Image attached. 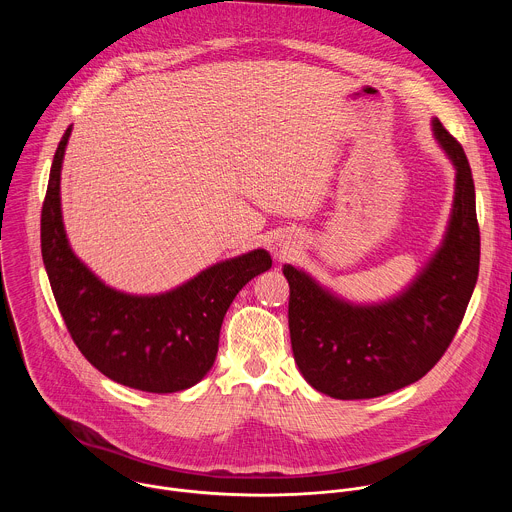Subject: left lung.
Here are the masks:
<instances>
[{
	"label": "left lung",
	"mask_w": 512,
	"mask_h": 512,
	"mask_svg": "<svg viewBox=\"0 0 512 512\" xmlns=\"http://www.w3.org/2000/svg\"><path fill=\"white\" fill-rule=\"evenodd\" d=\"M456 168V192L442 247L399 296L356 306L306 271L283 265L289 283L291 350L304 379L334 399H373L419 381L454 340L478 279L480 229L468 158L431 121Z\"/></svg>",
	"instance_id": "left-lung-1"
}]
</instances>
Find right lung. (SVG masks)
<instances>
[{
    "instance_id": "obj_1",
    "label": "right lung",
    "mask_w": 512,
    "mask_h": 512,
    "mask_svg": "<svg viewBox=\"0 0 512 512\" xmlns=\"http://www.w3.org/2000/svg\"><path fill=\"white\" fill-rule=\"evenodd\" d=\"M64 131L42 204L40 241L50 287L83 356L111 381L145 393L194 387L212 369L229 306L245 283L271 267L265 249L216 263L158 296H131L105 285L72 253L60 210Z\"/></svg>"
}]
</instances>
